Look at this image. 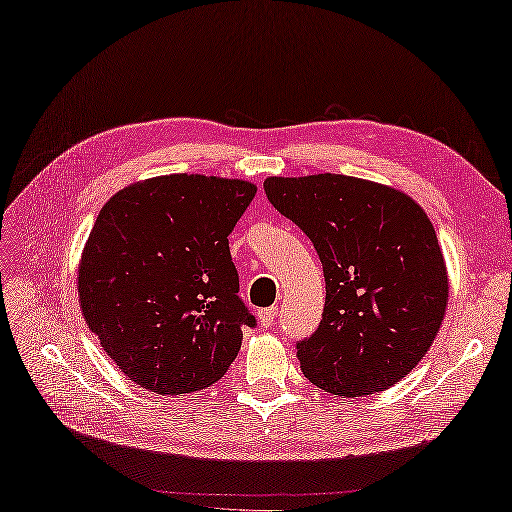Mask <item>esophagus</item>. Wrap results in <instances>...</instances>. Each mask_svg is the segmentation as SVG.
I'll list each match as a JSON object with an SVG mask.
<instances>
[{
    "instance_id": "1",
    "label": "esophagus",
    "mask_w": 512,
    "mask_h": 512,
    "mask_svg": "<svg viewBox=\"0 0 512 512\" xmlns=\"http://www.w3.org/2000/svg\"><path fill=\"white\" fill-rule=\"evenodd\" d=\"M276 315H278V308L276 306L265 308V310H258V323L263 328H269V326H273V321H276Z\"/></svg>"
}]
</instances>
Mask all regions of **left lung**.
Wrapping results in <instances>:
<instances>
[{
    "instance_id": "obj_1",
    "label": "left lung",
    "mask_w": 512,
    "mask_h": 512,
    "mask_svg": "<svg viewBox=\"0 0 512 512\" xmlns=\"http://www.w3.org/2000/svg\"><path fill=\"white\" fill-rule=\"evenodd\" d=\"M265 193L313 241L326 276L323 319L297 343L304 376L339 397L406 378L439 334L450 297L426 210L393 186L341 173L271 176Z\"/></svg>"
}]
</instances>
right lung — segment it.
I'll list each match as a JSON object with an SVG mask.
<instances>
[{
	"instance_id": "right-lung-1",
	"label": "right lung",
	"mask_w": 512,
	"mask_h": 512,
	"mask_svg": "<svg viewBox=\"0 0 512 512\" xmlns=\"http://www.w3.org/2000/svg\"><path fill=\"white\" fill-rule=\"evenodd\" d=\"M254 195L247 180L169 173L128 184L99 210L78 265L80 308L134 384L202 391L239 354L254 317L236 295L228 234Z\"/></svg>"
}]
</instances>
